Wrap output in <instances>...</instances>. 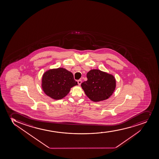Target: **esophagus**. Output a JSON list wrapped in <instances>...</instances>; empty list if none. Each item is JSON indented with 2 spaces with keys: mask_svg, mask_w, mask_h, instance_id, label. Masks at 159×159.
I'll list each match as a JSON object with an SVG mask.
<instances>
[{
  "mask_svg": "<svg viewBox=\"0 0 159 159\" xmlns=\"http://www.w3.org/2000/svg\"><path fill=\"white\" fill-rule=\"evenodd\" d=\"M81 82H82V81L81 80H78V84L79 85H80L81 84Z\"/></svg>",
  "mask_w": 159,
  "mask_h": 159,
  "instance_id": "34e87169",
  "label": "esophagus"
}]
</instances>
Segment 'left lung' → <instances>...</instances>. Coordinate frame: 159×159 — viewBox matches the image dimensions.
Here are the masks:
<instances>
[{
  "label": "left lung",
  "mask_w": 159,
  "mask_h": 159,
  "mask_svg": "<svg viewBox=\"0 0 159 159\" xmlns=\"http://www.w3.org/2000/svg\"><path fill=\"white\" fill-rule=\"evenodd\" d=\"M88 80L81 85L85 94L94 102L105 100L112 94L116 87L113 75L98 69H93L87 74Z\"/></svg>",
  "instance_id": "8db88e82"
}]
</instances>
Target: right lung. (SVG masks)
I'll list each match as a JSON object with an SVG mask.
<instances>
[{"label":"right lung","instance_id":"1","mask_svg":"<svg viewBox=\"0 0 159 159\" xmlns=\"http://www.w3.org/2000/svg\"><path fill=\"white\" fill-rule=\"evenodd\" d=\"M78 85L71 72L63 68L48 70L42 78V88L50 97L59 100L67 96L70 89Z\"/></svg>","mask_w":159,"mask_h":159}]
</instances>
